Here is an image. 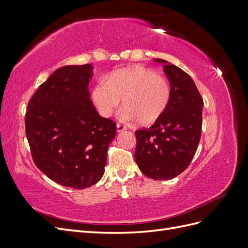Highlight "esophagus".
<instances>
[{
    "label": "esophagus",
    "mask_w": 248,
    "mask_h": 248,
    "mask_svg": "<svg viewBox=\"0 0 248 248\" xmlns=\"http://www.w3.org/2000/svg\"><path fill=\"white\" fill-rule=\"evenodd\" d=\"M126 130V127L121 125V124H117V132H123Z\"/></svg>",
    "instance_id": "esophagus-1"
}]
</instances>
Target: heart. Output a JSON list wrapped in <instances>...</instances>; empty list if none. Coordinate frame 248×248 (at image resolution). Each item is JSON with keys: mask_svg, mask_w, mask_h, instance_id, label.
<instances>
[{"mask_svg": "<svg viewBox=\"0 0 248 248\" xmlns=\"http://www.w3.org/2000/svg\"><path fill=\"white\" fill-rule=\"evenodd\" d=\"M92 101L99 114L110 117L123 99L122 117L140 125H152L163 116L171 98L167 78L144 66H130L100 78L92 89Z\"/></svg>", "mask_w": 248, "mask_h": 248, "instance_id": "obj_1", "label": "heart"}]
</instances>
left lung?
I'll list each match as a JSON object with an SVG mask.
<instances>
[{"label":"left lung","instance_id":"left-lung-1","mask_svg":"<svg viewBox=\"0 0 248 248\" xmlns=\"http://www.w3.org/2000/svg\"><path fill=\"white\" fill-rule=\"evenodd\" d=\"M171 98L163 116L150 128L136 131L134 152L138 167L154 180H170L189 166L201 139L202 101L192 78L176 65L162 59Z\"/></svg>","mask_w":248,"mask_h":248}]
</instances>
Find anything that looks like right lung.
I'll list each match as a JSON object with an SVG mask.
<instances>
[{"instance_id": "add662e5", "label": "right lung", "mask_w": 248, "mask_h": 248, "mask_svg": "<svg viewBox=\"0 0 248 248\" xmlns=\"http://www.w3.org/2000/svg\"><path fill=\"white\" fill-rule=\"evenodd\" d=\"M92 76L90 64L61 67L40 85L26 112L36 167L52 181L74 189H85L102 178L117 130L90 99Z\"/></svg>"}]
</instances>
